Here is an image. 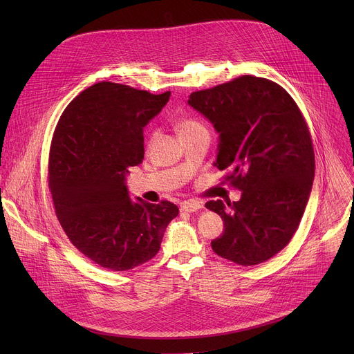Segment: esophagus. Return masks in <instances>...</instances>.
Here are the masks:
<instances>
[{"instance_id": "obj_1", "label": "esophagus", "mask_w": 354, "mask_h": 354, "mask_svg": "<svg viewBox=\"0 0 354 354\" xmlns=\"http://www.w3.org/2000/svg\"><path fill=\"white\" fill-rule=\"evenodd\" d=\"M201 207H203V205L200 203V201H196V200H187L185 201V203H182L180 209L186 213H194L197 210H200Z\"/></svg>"}]
</instances>
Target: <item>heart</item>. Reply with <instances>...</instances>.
Listing matches in <instances>:
<instances>
[{"label":"heart","mask_w":354,"mask_h":354,"mask_svg":"<svg viewBox=\"0 0 354 354\" xmlns=\"http://www.w3.org/2000/svg\"><path fill=\"white\" fill-rule=\"evenodd\" d=\"M200 127H203L201 126L198 122H196V120H192V119H180V120H178V123H176V131H178V134L180 136V134H185V133H190V131H193V130H197V129H200Z\"/></svg>","instance_id":"1"}]
</instances>
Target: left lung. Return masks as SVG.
<instances>
[{"mask_svg": "<svg viewBox=\"0 0 354 354\" xmlns=\"http://www.w3.org/2000/svg\"><path fill=\"white\" fill-rule=\"evenodd\" d=\"M189 106L218 133L214 167L228 169L238 201L210 200L224 221L216 254L241 266L266 262L297 231L315 175L308 127L292 97L276 82L243 75L190 93Z\"/></svg>", "mask_w": 354, "mask_h": 354, "instance_id": "left-lung-1", "label": "left lung"}]
</instances>
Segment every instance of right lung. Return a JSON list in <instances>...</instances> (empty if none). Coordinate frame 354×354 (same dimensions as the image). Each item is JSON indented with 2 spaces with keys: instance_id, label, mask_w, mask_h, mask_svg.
<instances>
[{
  "instance_id": "obj_1",
  "label": "right lung",
  "mask_w": 354,
  "mask_h": 354,
  "mask_svg": "<svg viewBox=\"0 0 354 354\" xmlns=\"http://www.w3.org/2000/svg\"><path fill=\"white\" fill-rule=\"evenodd\" d=\"M169 96L102 81L75 96L57 123L48 158L56 214L71 243L99 266L123 272L153 259L179 214L171 201L131 200L126 183L144 158V127Z\"/></svg>"
}]
</instances>
